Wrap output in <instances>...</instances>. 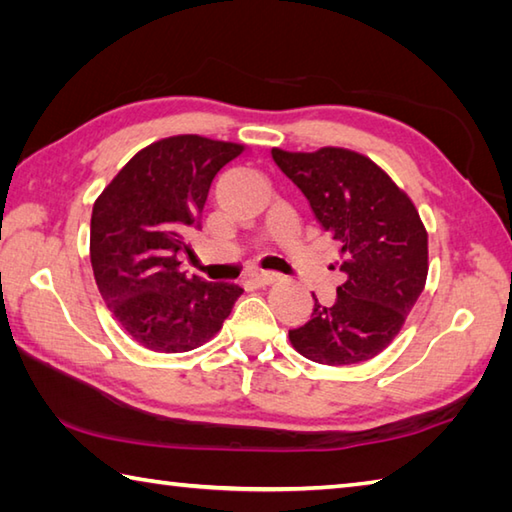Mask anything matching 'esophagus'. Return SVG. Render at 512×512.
Instances as JSON below:
<instances>
[{
  "instance_id": "34e87169",
  "label": "esophagus",
  "mask_w": 512,
  "mask_h": 512,
  "mask_svg": "<svg viewBox=\"0 0 512 512\" xmlns=\"http://www.w3.org/2000/svg\"><path fill=\"white\" fill-rule=\"evenodd\" d=\"M250 281H253V284L259 286V288H266V286H273L275 281H279V275H275V273H255V275H250Z\"/></svg>"
}]
</instances>
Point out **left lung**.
Returning <instances> with one entry per match:
<instances>
[{
  "instance_id": "1",
  "label": "left lung",
  "mask_w": 512,
  "mask_h": 512,
  "mask_svg": "<svg viewBox=\"0 0 512 512\" xmlns=\"http://www.w3.org/2000/svg\"><path fill=\"white\" fill-rule=\"evenodd\" d=\"M273 160L332 235L345 273L336 301L321 306L314 299L312 319L290 330V343L321 365L369 361L394 341L424 290L427 228L409 195L356 151L273 149Z\"/></svg>"
}]
</instances>
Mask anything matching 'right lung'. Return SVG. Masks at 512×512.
Masks as SVG:
<instances>
[{
  "instance_id": "add662e5",
  "label": "right lung",
  "mask_w": 512,
  "mask_h": 512,
  "mask_svg": "<svg viewBox=\"0 0 512 512\" xmlns=\"http://www.w3.org/2000/svg\"><path fill=\"white\" fill-rule=\"evenodd\" d=\"M244 145L195 134L140 149L92 209L90 259L114 319L147 350L178 354L220 332L242 295L180 273L184 237L200 231L211 182Z\"/></svg>"
}]
</instances>
